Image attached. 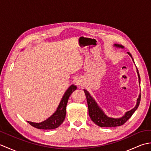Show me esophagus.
<instances>
[{
	"mask_svg": "<svg viewBox=\"0 0 151 151\" xmlns=\"http://www.w3.org/2000/svg\"><path fill=\"white\" fill-rule=\"evenodd\" d=\"M84 84V81H83L82 78H78L76 81V84L78 86H82Z\"/></svg>",
	"mask_w": 151,
	"mask_h": 151,
	"instance_id": "obj_1",
	"label": "esophagus"
}]
</instances>
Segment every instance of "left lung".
Masks as SVG:
<instances>
[{"label": "left lung", "instance_id": "obj_1", "mask_svg": "<svg viewBox=\"0 0 151 151\" xmlns=\"http://www.w3.org/2000/svg\"><path fill=\"white\" fill-rule=\"evenodd\" d=\"M115 47H119V48H123V47L121 45L119 44H115ZM134 62V60L132 58V56L131 55L130 52H128ZM137 73L138 75L139 78V83L140 84V76L138 72V70L137 69ZM84 91L85 93L86 99H87L88 106V110H89V115L91 119L93 121V123L101 127H119L121 126L123 124H124L129 119L130 117L132 116V114L135 112L137 110V107L139 106L141 100V95L139 94L138 99H137V103L136 106L134 107L132 110L126 112L123 117L121 118H112L109 117L106 115L104 114V112L101 110V108L99 106L97 102L95 101V99L91 97L90 93L86 89H84Z\"/></svg>", "mask_w": 151, "mask_h": 151}]
</instances>
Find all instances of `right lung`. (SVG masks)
<instances>
[{
	"instance_id": "add662e5",
	"label": "right lung",
	"mask_w": 151,
	"mask_h": 151,
	"mask_svg": "<svg viewBox=\"0 0 151 151\" xmlns=\"http://www.w3.org/2000/svg\"><path fill=\"white\" fill-rule=\"evenodd\" d=\"M76 89V86L71 85L67 89V90L64 93L63 97L61 100L60 104L58 107L56 111L51 115L47 120L41 123H33V122L27 121L31 126H32L38 129L51 130L56 129L60 127L63 122L66 115V106L68 102L69 98L72 93Z\"/></svg>"
}]
</instances>
